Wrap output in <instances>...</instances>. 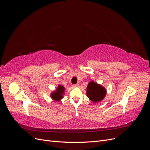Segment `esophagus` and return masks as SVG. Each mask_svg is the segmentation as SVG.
Instances as JSON below:
<instances>
[{
	"label": "esophagus",
	"instance_id": "34e87169",
	"mask_svg": "<svg viewBox=\"0 0 150 150\" xmlns=\"http://www.w3.org/2000/svg\"><path fill=\"white\" fill-rule=\"evenodd\" d=\"M78 86H79L78 84H74V85H72V88H78Z\"/></svg>",
	"mask_w": 150,
	"mask_h": 150
}]
</instances>
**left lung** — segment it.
Masks as SVG:
<instances>
[{
	"label": "left lung",
	"mask_w": 150,
	"mask_h": 150,
	"mask_svg": "<svg viewBox=\"0 0 150 150\" xmlns=\"http://www.w3.org/2000/svg\"><path fill=\"white\" fill-rule=\"evenodd\" d=\"M106 94V90L101 84H97L93 81L89 83L86 88V95L93 103L102 101Z\"/></svg>",
	"instance_id": "left-lung-1"
}]
</instances>
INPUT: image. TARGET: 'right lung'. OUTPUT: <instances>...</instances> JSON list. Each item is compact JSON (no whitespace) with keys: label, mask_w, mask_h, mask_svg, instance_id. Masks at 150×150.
Returning <instances> with one entry per match:
<instances>
[{"label":"right lung","mask_w":150,"mask_h":150,"mask_svg":"<svg viewBox=\"0 0 150 150\" xmlns=\"http://www.w3.org/2000/svg\"><path fill=\"white\" fill-rule=\"evenodd\" d=\"M65 88L62 85H59L55 91H53L51 94V97L53 100L59 101L63 98V95L64 94Z\"/></svg>","instance_id":"add662e5"}]
</instances>
